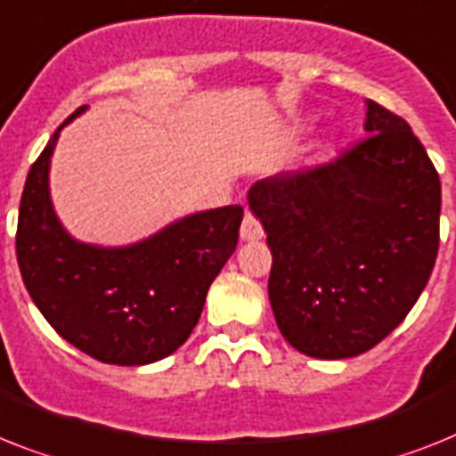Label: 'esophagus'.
<instances>
[{
	"mask_svg": "<svg viewBox=\"0 0 456 456\" xmlns=\"http://www.w3.org/2000/svg\"><path fill=\"white\" fill-rule=\"evenodd\" d=\"M265 236V229H262L260 220L253 216V213H246L243 217V224H240V239L243 240H257Z\"/></svg>",
	"mask_w": 456,
	"mask_h": 456,
	"instance_id": "1",
	"label": "esophagus"
}]
</instances>
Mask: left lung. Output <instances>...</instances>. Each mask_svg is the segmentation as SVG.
Instances as JSON below:
<instances>
[{"instance_id": "left-lung-1", "label": "left lung", "mask_w": 456, "mask_h": 456, "mask_svg": "<svg viewBox=\"0 0 456 456\" xmlns=\"http://www.w3.org/2000/svg\"><path fill=\"white\" fill-rule=\"evenodd\" d=\"M365 105L361 142L248 191L272 248L281 335L323 361L358 356L398 328L438 255V170L408 121Z\"/></svg>"}]
</instances>
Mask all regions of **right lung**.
Listing matches in <instances>:
<instances>
[{
	"mask_svg": "<svg viewBox=\"0 0 456 456\" xmlns=\"http://www.w3.org/2000/svg\"><path fill=\"white\" fill-rule=\"evenodd\" d=\"M62 126L29 168L20 199L16 255L25 288L53 330L95 361H161L199 323L210 283L236 250L243 208L194 213L135 246L79 243L62 229L48 194Z\"/></svg>",
	"mask_w": 456,
	"mask_h": 456,
	"instance_id": "right-lung-1",
	"label": "right lung"
}]
</instances>
